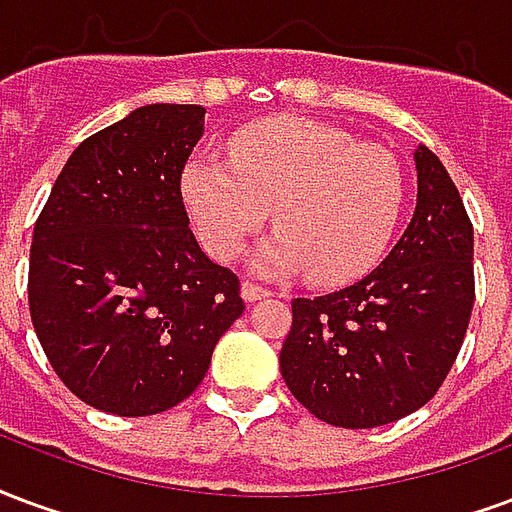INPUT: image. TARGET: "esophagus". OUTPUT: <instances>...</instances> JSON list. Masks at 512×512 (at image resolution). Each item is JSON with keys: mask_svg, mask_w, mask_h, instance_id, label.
I'll return each mask as SVG.
<instances>
[{"mask_svg": "<svg viewBox=\"0 0 512 512\" xmlns=\"http://www.w3.org/2000/svg\"><path fill=\"white\" fill-rule=\"evenodd\" d=\"M240 294L245 302H256V300H264V297H270V292H267L264 286H256V283H251V281L242 283Z\"/></svg>", "mask_w": 512, "mask_h": 512, "instance_id": "1", "label": "esophagus"}]
</instances>
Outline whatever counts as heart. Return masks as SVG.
<instances>
[{
  "label": "heart",
  "mask_w": 512,
  "mask_h": 512,
  "mask_svg": "<svg viewBox=\"0 0 512 512\" xmlns=\"http://www.w3.org/2000/svg\"><path fill=\"white\" fill-rule=\"evenodd\" d=\"M229 163H190L182 196L218 259H234L272 210L281 231L253 259L264 275L308 270L322 286L354 281L382 259L404 210L395 155L313 119L253 122L229 141Z\"/></svg>",
  "instance_id": "b5f03b06"
}]
</instances>
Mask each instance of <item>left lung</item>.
<instances>
[{
    "label": "left lung",
    "mask_w": 512,
    "mask_h": 512,
    "mask_svg": "<svg viewBox=\"0 0 512 512\" xmlns=\"http://www.w3.org/2000/svg\"><path fill=\"white\" fill-rule=\"evenodd\" d=\"M414 171V215L387 259L341 292L292 302L283 382L338 428L395 423L428 404L469 327L472 223L442 160L423 144Z\"/></svg>",
    "instance_id": "obj_1"
}]
</instances>
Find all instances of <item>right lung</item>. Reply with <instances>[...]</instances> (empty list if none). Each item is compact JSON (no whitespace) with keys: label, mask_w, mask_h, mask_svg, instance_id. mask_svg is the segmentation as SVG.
<instances>
[{"label":"right lung","mask_w":512,"mask_h":512,"mask_svg":"<svg viewBox=\"0 0 512 512\" xmlns=\"http://www.w3.org/2000/svg\"><path fill=\"white\" fill-rule=\"evenodd\" d=\"M204 114L152 103L81 141L35 223L37 341L100 412L144 417L185 401L245 311L237 275L201 251L179 193Z\"/></svg>","instance_id":"1"}]
</instances>
